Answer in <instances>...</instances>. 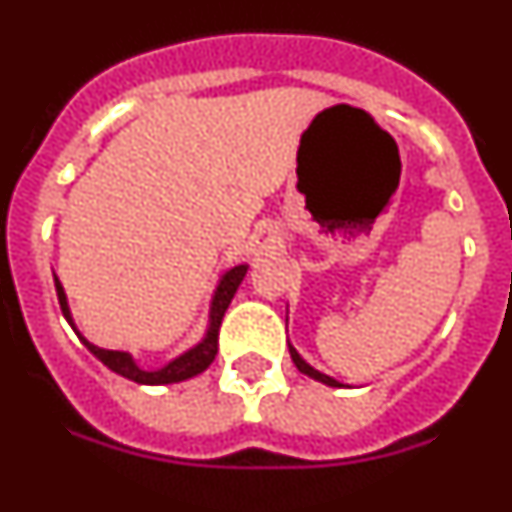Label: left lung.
Instances as JSON below:
<instances>
[{"label": "left lung", "instance_id": "left-lung-1", "mask_svg": "<svg viewBox=\"0 0 512 512\" xmlns=\"http://www.w3.org/2000/svg\"><path fill=\"white\" fill-rule=\"evenodd\" d=\"M289 351H291V359H294V364H296V369H299V372H304V375H309V377H315V380L325 382V385H333V388H341V382L333 380V377H328V375H322V372H317L315 367H309V364L304 362L302 356L296 354V351L291 349V346H289Z\"/></svg>", "mask_w": 512, "mask_h": 512}]
</instances>
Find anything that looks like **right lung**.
Masks as SVG:
<instances>
[{
	"mask_svg": "<svg viewBox=\"0 0 512 512\" xmlns=\"http://www.w3.org/2000/svg\"><path fill=\"white\" fill-rule=\"evenodd\" d=\"M244 273H247V265H236V268H231L229 273L221 278V283H218L216 296H213V307H210V328H208V336H205V341L197 343L195 349H190L187 354H182L179 359H174L171 364H166L163 369H158V372H145V369H140L135 362H132V356L124 354V351L98 349V346H93V343L85 341L83 336L80 338H83L85 346H88V349L93 351V354H96L98 359H101V362L111 369V372H117V375L127 377V380H132V382H143V385H169V382H182V380H187V377H195V375H200L203 369H208L210 362L216 359L221 320H223V315H226V309H229L231 299H234L236 289H239V283H242ZM54 283H57L59 307H62L64 317H67L72 325L70 307H67V296H64L62 283H59V278H54Z\"/></svg>",
	"mask_w": 512,
	"mask_h": 512,
	"instance_id": "1",
	"label": "right lung"
}]
</instances>
